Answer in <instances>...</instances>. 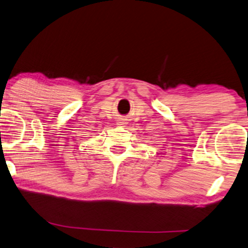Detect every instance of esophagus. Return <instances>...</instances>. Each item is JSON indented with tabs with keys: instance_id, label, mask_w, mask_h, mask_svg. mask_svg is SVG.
I'll return each mask as SVG.
<instances>
[{
	"instance_id": "esophagus-1",
	"label": "esophagus",
	"mask_w": 248,
	"mask_h": 248,
	"mask_svg": "<svg viewBox=\"0 0 248 248\" xmlns=\"http://www.w3.org/2000/svg\"><path fill=\"white\" fill-rule=\"evenodd\" d=\"M125 123H119V124H124Z\"/></svg>"
}]
</instances>
